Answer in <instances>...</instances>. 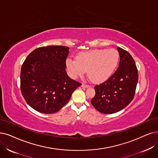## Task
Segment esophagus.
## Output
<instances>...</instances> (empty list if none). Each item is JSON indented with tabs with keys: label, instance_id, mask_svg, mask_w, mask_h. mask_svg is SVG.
I'll return each mask as SVG.
<instances>
[{
	"label": "esophagus",
	"instance_id": "obj_1",
	"mask_svg": "<svg viewBox=\"0 0 158 158\" xmlns=\"http://www.w3.org/2000/svg\"><path fill=\"white\" fill-rule=\"evenodd\" d=\"M81 87H84V88H87V87H89V85H85L84 84H81Z\"/></svg>",
	"mask_w": 158,
	"mask_h": 158
}]
</instances>
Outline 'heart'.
<instances>
[{
    "label": "heart",
    "mask_w": 158,
    "mask_h": 158,
    "mask_svg": "<svg viewBox=\"0 0 158 158\" xmlns=\"http://www.w3.org/2000/svg\"><path fill=\"white\" fill-rule=\"evenodd\" d=\"M120 60L117 50L94 49L79 53L76 60L68 58L66 69L71 78L87 74L94 82H102L110 78L115 71Z\"/></svg>",
    "instance_id": "heart-1"
}]
</instances>
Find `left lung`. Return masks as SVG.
<instances>
[{
    "mask_svg": "<svg viewBox=\"0 0 158 158\" xmlns=\"http://www.w3.org/2000/svg\"><path fill=\"white\" fill-rule=\"evenodd\" d=\"M120 62L117 71L104 83L94 87L95 95L91 104L97 111L106 114L118 112L134 98L138 81L135 63L129 52L118 47Z\"/></svg>",
    "mask_w": 158,
    "mask_h": 158,
    "instance_id": "1",
    "label": "left lung"
}]
</instances>
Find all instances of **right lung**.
Segmentation results:
<instances>
[{
  "instance_id": "obj_1",
  "label": "right lung",
  "mask_w": 158,
  "mask_h": 158,
  "mask_svg": "<svg viewBox=\"0 0 158 158\" xmlns=\"http://www.w3.org/2000/svg\"><path fill=\"white\" fill-rule=\"evenodd\" d=\"M69 48L47 46L33 50L21 71V90L31 108L42 113L58 111L81 84L67 75L65 61Z\"/></svg>"
}]
</instances>
